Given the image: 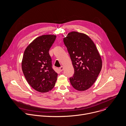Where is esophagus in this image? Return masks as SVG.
Returning <instances> with one entry per match:
<instances>
[{
    "label": "esophagus",
    "mask_w": 126,
    "mask_h": 126,
    "mask_svg": "<svg viewBox=\"0 0 126 126\" xmlns=\"http://www.w3.org/2000/svg\"><path fill=\"white\" fill-rule=\"evenodd\" d=\"M63 69H64V67H63V66H62L61 67H60L59 68V70H60V71H62L63 70Z\"/></svg>",
    "instance_id": "34e87169"
}]
</instances>
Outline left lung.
I'll use <instances>...</instances> for the list:
<instances>
[{"mask_svg": "<svg viewBox=\"0 0 126 126\" xmlns=\"http://www.w3.org/2000/svg\"><path fill=\"white\" fill-rule=\"evenodd\" d=\"M63 42L74 70L70 82L78 91L86 90L95 82L101 70V56L93 41L84 33L69 32Z\"/></svg>", "mask_w": 126, "mask_h": 126, "instance_id": "8db88e82", "label": "left lung"}]
</instances>
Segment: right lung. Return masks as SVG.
Masks as SVG:
<instances>
[{
  "mask_svg": "<svg viewBox=\"0 0 126 126\" xmlns=\"http://www.w3.org/2000/svg\"><path fill=\"white\" fill-rule=\"evenodd\" d=\"M56 38L54 35H44L34 40L25 49L22 69L29 84L40 92L51 90L56 84L58 74L52 68L48 51Z\"/></svg>",
  "mask_w": 126,
  "mask_h": 126,
  "instance_id": "1",
  "label": "right lung"
}]
</instances>
